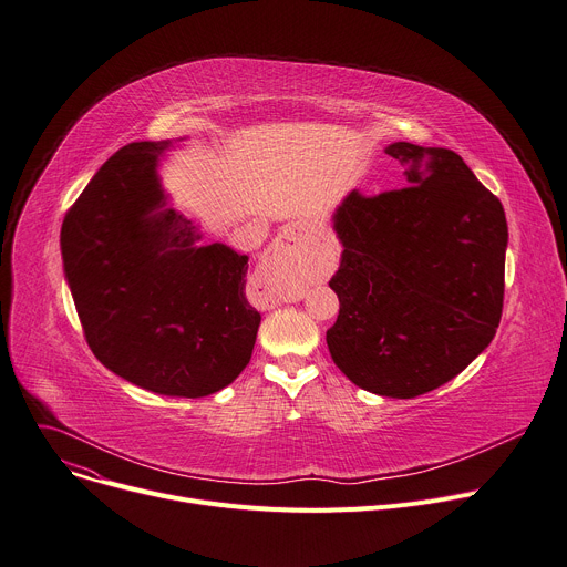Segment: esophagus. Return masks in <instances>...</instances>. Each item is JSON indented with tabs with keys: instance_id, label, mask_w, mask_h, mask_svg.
Instances as JSON below:
<instances>
[{
	"instance_id": "34e87169",
	"label": "esophagus",
	"mask_w": 567,
	"mask_h": 567,
	"mask_svg": "<svg viewBox=\"0 0 567 567\" xmlns=\"http://www.w3.org/2000/svg\"><path fill=\"white\" fill-rule=\"evenodd\" d=\"M293 241H296V233H291V230L280 233L276 246L269 248V255L261 259V264L257 267V274H255V280L259 282V287L269 289V296L274 300H278V303L285 298V293H280V287L289 278V269H291L285 259V250L291 248Z\"/></svg>"
}]
</instances>
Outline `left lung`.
Masks as SVG:
<instances>
[{
	"mask_svg": "<svg viewBox=\"0 0 567 567\" xmlns=\"http://www.w3.org/2000/svg\"><path fill=\"white\" fill-rule=\"evenodd\" d=\"M408 186L351 192L334 214L344 246L326 342L358 388L394 399L458 375L497 332L508 225L495 194L446 147L392 143Z\"/></svg>",
	"mask_w": 567,
	"mask_h": 567,
	"instance_id": "1",
	"label": "left lung"
}]
</instances>
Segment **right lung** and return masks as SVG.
Masks as SVG:
<instances>
[{
    "instance_id": "obj_1",
    "label": "right lung",
    "mask_w": 567,
    "mask_h": 567,
    "mask_svg": "<svg viewBox=\"0 0 567 567\" xmlns=\"http://www.w3.org/2000/svg\"><path fill=\"white\" fill-rule=\"evenodd\" d=\"M168 143L121 147L65 212V278L93 355L121 379L198 399L246 369L259 312L246 298L248 257L196 248L164 205L157 155Z\"/></svg>"
}]
</instances>
